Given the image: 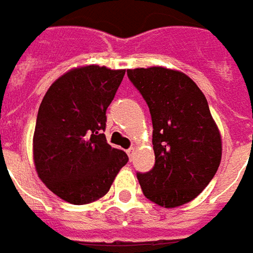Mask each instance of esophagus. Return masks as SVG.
Here are the masks:
<instances>
[{
    "mask_svg": "<svg viewBox=\"0 0 253 253\" xmlns=\"http://www.w3.org/2000/svg\"><path fill=\"white\" fill-rule=\"evenodd\" d=\"M126 154L129 156V159L132 160V159H133V154H135V147H129V149L126 150Z\"/></svg>",
    "mask_w": 253,
    "mask_h": 253,
    "instance_id": "esophagus-1",
    "label": "esophagus"
}]
</instances>
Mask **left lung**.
Returning a JSON list of instances; mask_svg holds the SVG:
<instances>
[{
	"label": "left lung",
	"mask_w": 253,
	"mask_h": 253,
	"mask_svg": "<svg viewBox=\"0 0 253 253\" xmlns=\"http://www.w3.org/2000/svg\"><path fill=\"white\" fill-rule=\"evenodd\" d=\"M146 101L153 124L156 163L138 172L147 199L163 208L194 201L214 177L221 160V136L196 83L163 67L126 71Z\"/></svg>",
	"instance_id": "obj_1"
}]
</instances>
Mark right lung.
<instances>
[{
	"mask_svg": "<svg viewBox=\"0 0 253 253\" xmlns=\"http://www.w3.org/2000/svg\"><path fill=\"white\" fill-rule=\"evenodd\" d=\"M124 69L87 65L71 69L50 86L39 108L33 160L39 178L65 202L86 205L110 191L128 163L107 143L106 111Z\"/></svg>",
	"mask_w": 253,
	"mask_h": 253,
	"instance_id": "add662e5",
	"label": "right lung"
}]
</instances>
